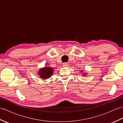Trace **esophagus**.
I'll use <instances>...</instances> for the list:
<instances>
[{
	"mask_svg": "<svg viewBox=\"0 0 123 123\" xmlns=\"http://www.w3.org/2000/svg\"><path fill=\"white\" fill-rule=\"evenodd\" d=\"M63 66L64 67H68V66H69V64L68 63H67V62H64V63H63Z\"/></svg>",
	"mask_w": 123,
	"mask_h": 123,
	"instance_id": "1",
	"label": "esophagus"
}]
</instances>
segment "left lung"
Masks as SVG:
<instances>
[{
    "mask_svg": "<svg viewBox=\"0 0 123 123\" xmlns=\"http://www.w3.org/2000/svg\"><path fill=\"white\" fill-rule=\"evenodd\" d=\"M81 72H83V70H81ZM87 74H86V73H84V74H82V75L83 76V75H86Z\"/></svg>",
    "mask_w": 123,
    "mask_h": 123,
    "instance_id": "1",
    "label": "left lung"
}]
</instances>
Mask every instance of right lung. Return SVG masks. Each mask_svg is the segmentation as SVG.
<instances>
[{
  "mask_svg": "<svg viewBox=\"0 0 123 123\" xmlns=\"http://www.w3.org/2000/svg\"><path fill=\"white\" fill-rule=\"evenodd\" d=\"M54 69L49 67H44L39 69L38 74L40 78L44 80L48 79L53 74Z\"/></svg>",
  "mask_w": 123,
  "mask_h": 123,
  "instance_id": "right-lung-1",
  "label": "right lung"
}]
</instances>
